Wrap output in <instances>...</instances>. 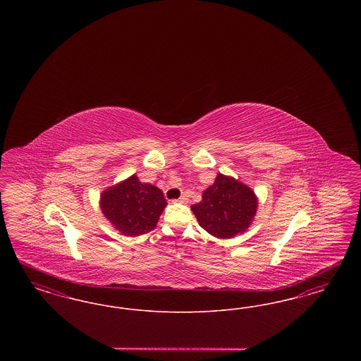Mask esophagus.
I'll return each mask as SVG.
<instances>
[{
    "label": "esophagus",
    "mask_w": 361,
    "mask_h": 361,
    "mask_svg": "<svg viewBox=\"0 0 361 361\" xmlns=\"http://www.w3.org/2000/svg\"><path fill=\"white\" fill-rule=\"evenodd\" d=\"M174 202H177V203H188V197H187L185 195H183L181 197H178V199L174 200Z\"/></svg>",
    "instance_id": "34e87169"
}]
</instances>
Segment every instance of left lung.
Wrapping results in <instances>:
<instances>
[{"label": "left lung", "instance_id": "obj_1", "mask_svg": "<svg viewBox=\"0 0 361 361\" xmlns=\"http://www.w3.org/2000/svg\"><path fill=\"white\" fill-rule=\"evenodd\" d=\"M257 196L238 180L219 173L203 192L202 202L190 207L199 224L216 238L245 233L257 211Z\"/></svg>", "mask_w": 361, "mask_h": 361}]
</instances>
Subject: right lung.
Segmentation results:
<instances>
[{
	"label": "right lung",
	"instance_id": "1",
	"mask_svg": "<svg viewBox=\"0 0 361 361\" xmlns=\"http://www.w3.org/2000/svg\"><path fill=\"white\" fill-rule=\"evenodd\" d=\"M166 204L161 189L142 184L135 174L105 189L100 197L104 216L128 237L152 231Z\"/></svg>",
	"mask_w": 361,
	"mask_h": 361
}]
</instances>
